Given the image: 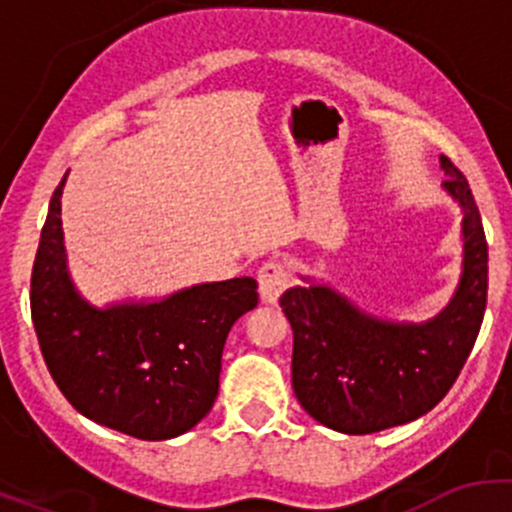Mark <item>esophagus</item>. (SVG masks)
Returning <instances> with one entry per match:
<instances>
[{"mask_svg": "<svg viewBox=\"0 0 512 512\" xmlns=\"http://www.w3.org/2000/svg\"><path fill=\"white\" fill-rule=\"evenodd\" d=\"M257 282H260L262 302L272 304L292 285V272H289V267L282 260H267L260 267V272H257Z\"/></svg>", "mask_w": 512, "mask_h": 512, "instance_id": "esophagus-1", "label": "esophagus"}]
</instances>
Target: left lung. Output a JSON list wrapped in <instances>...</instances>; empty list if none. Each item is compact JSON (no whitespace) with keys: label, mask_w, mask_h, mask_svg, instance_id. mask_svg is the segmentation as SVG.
<instances>
[{"label":"left lung","mask_w":512,"mask_h":512,"mask_svg":"<svg viewBox=\"0 0 512 512\" xmlns=\"http://www.w3.org/2000/svg\"><path fill=\"white\" fill-rule=\"evenodd\" d=\"M441 170L443 190L463 215V262L456 292L436 317L381 319L312 277L280 297L294 334V396L322 426L364 436L416 421L448 394L476 344L488 297V242L468 180L446 156Z\"/></svg>","instance_id":"left-lung-1"}]
</instances>
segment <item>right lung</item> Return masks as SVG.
I'll return each mask as SVG.
<instances>
[{
	"mask_svg": "<svg viewBox=\"0 0 512 512\" xmlns=\"http://www.w3.org/2000/svg\"><path fill=\"white\" fill-rule=\"evenodd\" d=\"M66 175L51 195L32 270L41 354L79 414L133 438L168 441L213 409L227 332L257 307V282L235 277L96 307L76 289L66 262Z\"/></svg>",
	"mask_w": 512,
	"mask_h": 512,
	"instance_id": "1",
	"label": "right lung"
}]
</instances>
